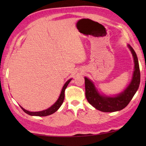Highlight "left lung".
Returning a JSON list of instances; mask_svg holds the SVG:
<instances>
[{
  "instance_id": "obj_1",
  "label": "left lung",
  "mask_w": 146,
  "mask_h": 146,
  "mask_svg": "<svg viewBox=\"0 0 146 146\" xmlns=\"http://www.w3.org/2000/svg\"><path fill=\"white\" fill-rule=\"evenodd\" d=\"M127 47L132 53L135 66L131 81L122 92L113 97L100 94L92 80L84 77L86 97L91 106L100 111L115 112L122 110L128 105L139 87L140 72L137 54L129 44H127Z\"/></svg>"
}]
</instances>
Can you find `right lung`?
Instances as JSON below:
<instances>
[{"label":"right lung","mask_w":146,"mask_h":146,"mask_svg":"<svg viewBox=\"0 0 146 146\" xmlns=\"http://www.w3.org/2000/svg\"><path fill=\"white\" fill-rule=\"evenodd\" d=\"M72 80V78L69 79V80L66 82L64 85L63 86L62 89L61 93L60 94V96H59L58 98L57 99V100L56 101L54 104H53L52 106H51L50 108H49L47 109V110H43V111H36V112H31V111H29L28 110H26L25 109H24L23 107L21 108H22L24 112L29 115L31 116H37V117H45V116H48L50 115L51 114H53L55 112H56L57 111L60 107L61 106V105L62 104V103L64 102V92H65V90L66 88H67L68 85L69 84V83L71 82V80Z\"/></svg>","instance_id":"right-lung-1"}]
</instances>
